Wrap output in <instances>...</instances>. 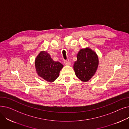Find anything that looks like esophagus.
<instances>
[{
  "label": "esophagus",
  "instance_id": "obj_1",
  "mask_svg": "<svg viewBox=\"0 0 129 129\" xmlns=\"http://www.w3.org/2000/svg\"><path fill=\"white\" fill-rule=\"evenodd\" d=\"M64 64L66 65H71V63L69 62V61H67V60H65L64 61Z\"/></svg>",
  "mask_w": 129,
  "mask_h": 129
}]
</instances>
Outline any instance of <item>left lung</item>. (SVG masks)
Instances as JSON below:
<instances>
[{
    "instance_id": "1",
    "label": "left lung",
    "mask_w": 129,
    "mask_h": 129,
    "mask_svg": "<svg viewBox=\"0 0 129 129\" xmlns=\"http://www.w3.org/2000/svg\"><path fill=\"white\" fill-rule=\"evenodd\" d=\"M74 63V70L76 76L83 82H88L95 74L99 64L96 52L89 47L80 50Z\"/></svg>"
}]
</instances>
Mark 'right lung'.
Here are the masks:
<instances>
[{"instance_id": "add662e5", "label": "right lung", "mask_w": 129, "mask_h": 129, "mask_svg": "<svg viewBox=\"0 0 129 129\" xmlns=\"http://www.w3.org/2000/svg\"><path fill=\"white\" fill-rule=\"evenodd\" d=\"M35 66L40 77L52 83L58 77L63 65L59 62L54 61L46 52L41 51L36 58Z\"/></svg>"}]
</instances>
